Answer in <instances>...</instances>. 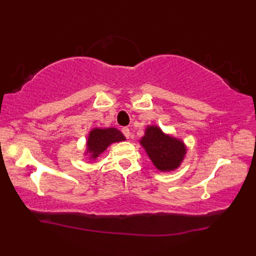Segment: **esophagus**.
<instances>
[{
	"mask_svg": "<svg viewBox=\"0 0 256 256\" xmlns=\"http://www.w3.org/2000/svg\"><path fill=\"white\" fill-rule=\"evenodd\" d=\"M122 133L124 134V136L126 138H130V135H131V132H130L128 128H122Z\"/></svg>",
	"mask_w": 256,
	"mask_h": 256,
	"instance_id": "obj_1",
	"label": "esophagus"
}]
</instances>
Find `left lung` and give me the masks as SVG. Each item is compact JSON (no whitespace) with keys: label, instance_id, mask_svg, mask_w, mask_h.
Listing matches in <instances>:
<instances>
[{"label":"left lung","instance_id":"obj_1","mask_svg":"<svg viewBox=\"0 0 256 256\" xmlns=\"http://www.w3.org/2000/svg\"><path fill=\"white\" fill-rule=\"evenodd\" d=\"M140 143L160 172H170L178 168L187 152L182 140L165 134L155 125L146 128L145 135Z\"/></svg>","mask_w":256,"mask_h":256}]
</instances>
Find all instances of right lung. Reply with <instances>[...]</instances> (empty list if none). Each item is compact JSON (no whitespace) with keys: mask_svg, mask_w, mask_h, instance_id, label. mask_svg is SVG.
I'll list each match as a JSON object with an SVG mask.
<instances>
[{"mask_svg":"<svg viewBox=\"0 0 256 256\" xmlns=\"http://www.w3.org/2000/svg\"><path fill=\"white\" fill-rule=\"evenodd\" d=\"M121 140H125V136L116 128H94L90 131L86 140V153L90 154V158L96 160L112 143Z\"/></svg>","mask_w":256,"mask_h":256,"instance_id":"obj_1","label":"right lung"}]
</instances>
